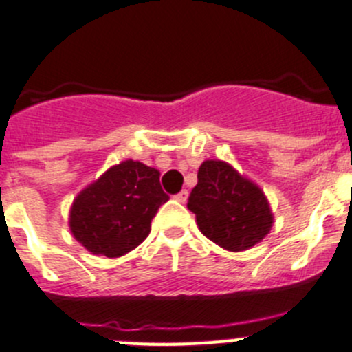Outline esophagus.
Listing matches in <instances>:
<instances>
[{"label": "esophagus", "mask_w": 352, "mask_h": 352, "mask_svg": "<svg viewBox=\"0 0 352 352\" xmlns=\"http://www.w3.org/2000/svg\"><path fill=\"white\" fill-rule=\"evenodd\" d=\"M187 197H189V192H187V189L180 190V192L177 194V196H175L177 201H179V202H182V204H186V202H187Z\"/></svg>", "instance_id": "34e87169"}]
</instances>
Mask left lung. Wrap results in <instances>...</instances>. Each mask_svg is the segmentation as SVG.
Segmentation results:
<instances>
[{"instance_id":"8db88e82","label":"left lung","mask_w":352,"mask_h":352,"mask_svg":"<svg viewBox=\"0 0 352 352\" xmlns=\"http://www.w3.org/2000/svg\"><path fill=\"white\" fill-rule=\"evenodd\" d=\"M187 208L202 235L230 252L261 243L274 225L264 190L221 160L202 162Z\"/></svg>"}]
</instances>
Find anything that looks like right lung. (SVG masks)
Masks as SVG:
<instances>
[{"instance_id":"1","label":"right lung","mask_w":352,"mask_h":352,"mask_svg":"<svg viewBox=\"0 0 352 352\" xmlns=\"http://www.w3.org/2000/svg\"><path fill=\"white\" fill-rule=\"evenodd\" d=\"M166 201L158 170L124 160L74 197L67 223L88 252L122 257L150 235L151 219Z\"/></svg>"}]
</instances>
